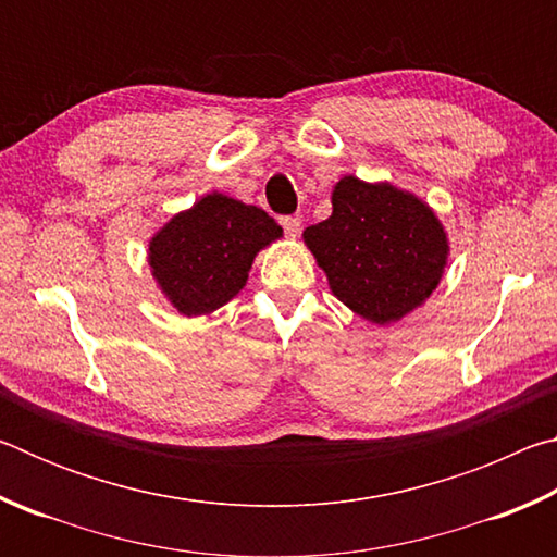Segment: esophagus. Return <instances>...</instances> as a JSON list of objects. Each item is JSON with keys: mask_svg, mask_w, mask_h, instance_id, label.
I'll use <instances>...</instances> for the list:
<instances>
[{"mask_svg": "<svg viewBox=\"0 0 557 557\" xmlns=\"http://www.w3.org/2000/svg\"><path fill=\"white\" fill-rule=\"evenodd\" d=\"M280 223H282V228H285V235H287V238H297V235H299V228H301L299 219H295V215H285V219H280Z\"/></svg>", "mask_w": 557, "mask_h": 557, "instance_id": "esophagus-1", "label": "esophagus"}]
</instances>
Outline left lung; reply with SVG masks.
<instances>
[{
	"mask_svg": "<svg viewBox=\"0 0 557 557\" xmlns=\"http://www.w3.org/2000/svg\"><path fill=\"white\" fill-rule=\"evenodd\" d=\"M301 235L334 297L379 326L425 305L449 256L447 233L425 201L351 174L334 186L332 215Z\"/></svg>",
	"mask_w": 557,
	"mask_h": 557,
	"instance_id": "1",
	"label": "left lung"
}]
</instances>
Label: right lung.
Returning a JSON list of instances; mask_svg holds the SVG:
<instances>
[{
    "label": "right lung",
    "instance_id": "add662e5",
    "mask_svg": "<svg viewBox=\"0 0 557 557\" xmlns=\"http://www.w3.org/2000/svg\"><path fill=\"white\" fill-rule=\"evenodd\" d=\"M277 238L282 228L265 211L213 191L149 238L147 262L176 312L201 317L238 295L252 260Z\"/></svg>",
    "mask_w": 557,
    "mask_h": 557
}]
</instances>
